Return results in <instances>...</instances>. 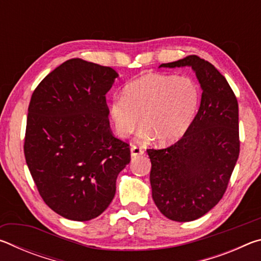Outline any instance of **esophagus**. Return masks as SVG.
Listing matches in <instances>:
<instances>
[{
  "label": "esophagus",
  "mask_w": 261,
  "mask_h": 261,
  "mask_svg": "<svg viewBox=\"0 0 261 261\" xmlns=\"http://www.w3.org/2000/svg\"><path fill=\"white\" fill-rule=\"evenodd\" d=\"M130 151H131V156L132 158L138 156V155H143V154H144L143 148L139 147V146H132Z\"/></svg>",
  "instance_id": "esophagus-1"
}]
</instances>
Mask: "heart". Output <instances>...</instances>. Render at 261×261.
Instances as JSON below:
<instances>
[{"mask_svg": "<svg viewBox=\"0 0 261 261\" xmlns=\"http://www.w3.org/2000/svg\"><path fill=\"white\" fill-rule=\"evenodd\" d=\"M200 90L190 77L151 73L130 82L115 95L109 115L116 134L127 137L141 124V140L160 144L178 140L191 126L200 105Z\"/></svg>", "mask_w": 261, "mask_h": 261, "instance_id": "heart-1", "label": "heart"}]
</instances>
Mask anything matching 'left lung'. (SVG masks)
<instances>
[{
    "label": "left lung",
    "instance_id": "8db88e82",
    "mask_svg": "<svg viewBox=\"0 0 261 261\" xmlns=\"http://www.w3.org/2000/svg\"><path fill=\"white\" fill-rule=\"evenodd\" d=\"M161 67H191L202 90L199 110L182 138L167 148L147 149L156 207L168 219L189 222L210 212L226 192L240 155L238 102L227 79L199 56Z\"/></svg>",
    "mask_w": 261,
    "mask_h": 261
}]
</instances>
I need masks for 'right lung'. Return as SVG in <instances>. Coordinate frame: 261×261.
<instances>
[{
    "label": "right lung",
    "mask_w": 261,
    "mask_h": 261,
    "mask_svg": "<svg viewBox=\"0 0 261 261\" xmlns=\"http://www.w3.org/2000/svg\"><path fill=\"white\" fill-rule=\"evenodd\" d=\"M117 77L112 68L71 59L47 74L31 98L26 163L43 201L65 219L102 213L130 162L129 144L110 130L106 102Z\"/></svg>",
    "instance_id": "right-lung-1"
}]
</instances>
